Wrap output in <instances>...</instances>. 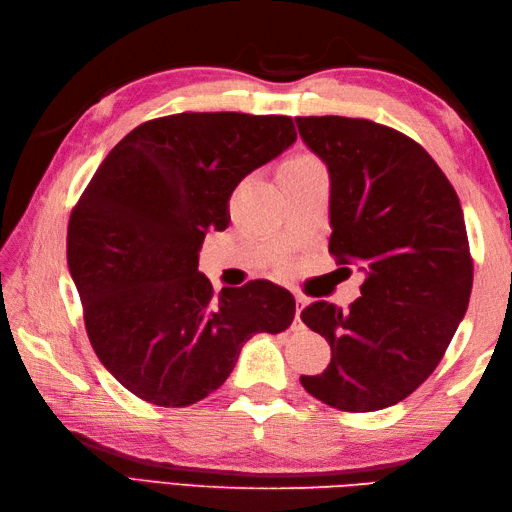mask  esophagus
Listing matches in <instances>:
<instances>
[{
  "instance_id": "esophagus-1",
  "label": "esophagus",
  "mask_w": 512,
  "mask_h": 512,
  "mask_svg": "<svg viewBox=\"0 0 512 512\" xmlns=\"http://www.w3.org/2000/svg\"><path fill=\"white\" fill-rule=\"evenodd\" d=\"M295 303H297V306H295V308H297V310H295V323H299V321H301V319H299V317H301V310L306 308V299L297 295V297H295Z\"/></svg>"
}]
</instances>
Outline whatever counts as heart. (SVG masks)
<instances>
[{"instance_id": "heart-1", "label": "heart", "mask_w": 512, "mask_h": 512, "mask_svg": "<svg viewBox=\"0 0 512 512\" xmlns=\"http://www.w3.org/2000/svg\"><path fill=\"white\" fill-rule=\"evenodd\" d=\"M312 165H319V162L314 160V158H310V156H295V158H290V160L286 162L284 171H292V169H303V167H312ZM284 171H281V173H284Z\"/></svg>"}]
</instances>
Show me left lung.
I'll return each mask as SVG.
<instances>
[{"mask_svg":"<svg viewBox=\"0 0 512 512\" xmlns=\"http://www.w3.org/2000/svg\"><path fill=\"white\" fill-rule=\"evenodd\" d=\"M330 171V255L361 266L350 308L314 301L301 321L332 347L310 396L363 413L413 394L442 361L469 308L473 257L449 178L416 140L367 118L297 116Z\"/></svg>","mask_w":512,"mask_h":512,"instance_id":"left-lung-1","label":"left lung"}]
</instances>
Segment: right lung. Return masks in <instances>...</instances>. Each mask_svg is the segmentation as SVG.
Instances as JSON below:
<instances>
[{"mask_svg": "<svg viewBox=\"0 0 512 512\" xmlns=\"http://www.w3.org/2000/svg\"><path fill=\"white\" fill-rule=\"evenodd\" d=\"M297 140L290 116L182 112L132 129L96 169L68 222V266L99 361L158 407L224 385L244 341L279 334L295 297L255 279L215 295L198 273L209 228L250 171Z\"/></svg>", "mask_w": 512, "mask_h": 512, "instance_id": "1", "label": "right lung"}]
</instances>
